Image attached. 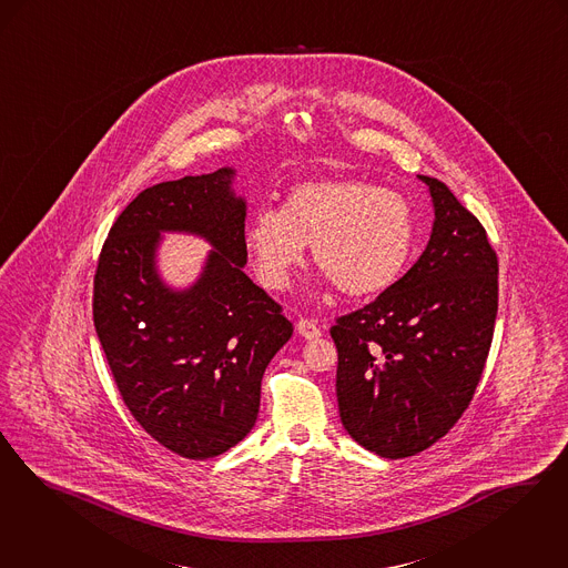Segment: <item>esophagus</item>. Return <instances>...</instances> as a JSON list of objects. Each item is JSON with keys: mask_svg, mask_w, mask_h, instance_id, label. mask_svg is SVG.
<instances>
[{"mask_svg": "<svg viewBox=\"0 0 568 568\" xmlns=\"http://www.w3.org/2000/svg\"><path fill=\"white\" fill-rule=\"evenodd\" d=\"M295 329H297V334L302 336V338H306V341H315L321 336V327H318L315 321H311V318H300L297 323H295Z\"/></svg>", "mask_w": 568, "mask_h": 568, "instance_id": "34e87169", "label": "esophagus"}]
</instances>
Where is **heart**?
<instances>
[{"mask_svg":"<svg viewBox=\"0 0 568 568\" xmlns=\"http://www.w3.org/2000/svg\"><path fill=\"white\" fill-rule=\"evenodd\" d=\"M414 241L408 199L357 178L300 183L283 209H260L245 227V245L266 287L285 290L313 247L318 271L353 297L390 287L408 266Z\"/></svg>","mask_w":568,"mask_h":568,"instance_id":"obj_1","label":"heart"}]
</instances>
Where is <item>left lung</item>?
Returning <instances> with one entry per match:
<instances>
[{
    "instance_id": "obj_1",
    "label": "left lung",
    "mask_w": 568,
    "mask_h": 568,
    "mask_svg": "<svg viewBox=\"0 0 568 568\" xmlns=\"http://www.w3.org/2000/svg\"><path fill=\"white\" fill-rule=\"evenodd\" d=\"M418 178L435 209L427 250L329 329L342 425L385 458L427 450L469 408L499 308V260L486 230L446 183Z\"/></svg>"
}]
</instances>
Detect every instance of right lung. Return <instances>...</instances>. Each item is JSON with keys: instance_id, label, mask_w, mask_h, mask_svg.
<instances>
[{"instance_id": "obj_1", "label": "right lung", "mask_w": 568, "mask_h": 568, "mask_svg": "<svg viewBox=\"0 0 568 568\" xmlns=\"http://www.w3.org/2000/svg\"><path fill=\"white\" fill-rule=\"evenodd\" d=\"M232 169L143 190L99 253L92 318L124 406L166 450L204 460L255 425L266 365L292 338L281 304L243 266L245 201ZM183 229L213 245L202 278L171 293L155 274L159 232Z\"/></svg>"}]
</instances>
